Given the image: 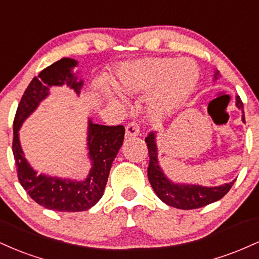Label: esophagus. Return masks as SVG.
Instances as JSON below:
<instances>
[{
    "instance_id": "34e87169",
    "label": "esophagus",
    "mask_w": 259,
    "mask_h": 259,
    "mask_svg": "<svg viewBox=\"0 0 259 259\" xmlns=\"http://www.w3.org/2000/svg\"><path fill=\"white\" fill-rule=\"evenodd\" d=\"M140 134V126L136 121H132L125 127V138H133V136H138Z\"/></svg>"
}]
</instances>
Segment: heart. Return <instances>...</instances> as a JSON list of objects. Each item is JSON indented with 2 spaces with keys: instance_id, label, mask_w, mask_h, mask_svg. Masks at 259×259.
<instances>
[{
  "instance_id": "obj_1",
  "label": "heart",
  "mask_w": 259,
  "mask_h": 259,
  "mask_svg": "<svg viewBox=\"0 0 259 259\" xmlns=\"http://www.w3.org/2000/svg\"><path fill=\"white\" fill-rule=\"evenodd\" d=\"M197 78V68L190 59L147 58L125 64L119 70V90L126 95L153 91L154 111L170 109L186 94Z\"/></svg>"
}]
</instances>
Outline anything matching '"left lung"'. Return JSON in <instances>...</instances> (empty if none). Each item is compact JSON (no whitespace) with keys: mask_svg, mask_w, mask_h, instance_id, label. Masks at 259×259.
I'll return each mask as SVG.
<instances>
[{"mask_svg":"<svg viewBox=\"0 0 259 259\" xmlns=\"http://www.w3.org/2000/svg\"><path fill=\"white\" fill-rule=\"evenodd\" d=\"M219 72L214 74V80L218 79ZM236 107L242 111V121L245 123L243 103L239 96H236ZM150 156V164L147 168L148 180L156 195L168 206L179 208V209H196L221 200L228 194L234 185L235 180L221 186H201L191 184H177L169 180L163 173L158 162V148L156 144V132H151L145 139Z\"/></svg>","mask_w":259,"mask_h":259,"instance_id":"left-lung-1","label":"left lung"}]
</instances>
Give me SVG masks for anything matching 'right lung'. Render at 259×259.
I'll return each instance as SVG.
<instances>
[{"label":"right lung","instance_id":"obj_1","mask_svg":"<svg viewBox=\"0 0 259 259\" xmlns=\"http://www.w3.org/2000/svg\"><path fill=\"white\" fill-rule=\"evenodd\" d=\"M78 62L72 58H62L45 68L29 84L13 121V156L16 159L18 179L30 197L47 209L58 212H82L100 201L108 180L112 163L124 141L125 129L123 125L107 126L88 121V150L91 169L82 181L62 179L37 171L29 164L19 141L22 124L40 102L50 95L52 86L67 84L76 94H80L82 80L73 73Z\"/></svg>","mask_w":259,"mask_h":259}]
</instances>
